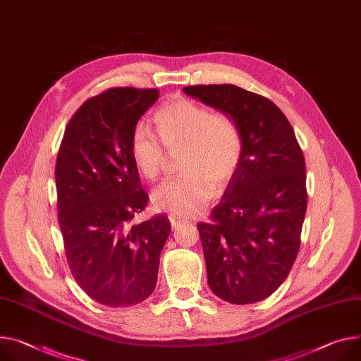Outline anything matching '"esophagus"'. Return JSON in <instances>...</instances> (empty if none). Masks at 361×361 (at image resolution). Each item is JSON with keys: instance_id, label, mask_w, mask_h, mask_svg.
I'll return each mask as SVG.
<instances>
[{"instance_id": "34e87169", "label": "esophagus", "mask_w": 361, "mask_h": 361, "mask_svg": "<svg viewBox=\"0 0 361 361\" xmlns=\"http://www.w3.org/2000/svg\"><path fill=\"white\" fill-rule=\"evenodd\" d=\"M169 219H170V221H171V226H173V227H178V226H181L183 223H185V219H183V217H180V216L174 214V213H171V214L169 216Z\"/></svg>"}]
</instances>
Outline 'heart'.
<instances>
[{
    "label": "heart",
    "mask_w": 361,
    "mask_h": 361,
    "mask_svg": "<svg viewBox=\"0 0 361 361\" xmlns=\"http://www.w3.org/2000/svg\"><path fill=\"white\" fill-rule=\"evenodd\" d=\"M152 122L164 147L183 145L180 166L184 170L155 190L152 202L177 216L192 214L214 197L216 187L224 190L236 177L245 155L243 129L233 115L212 111L184 96L158 108ZM161 145L144 125L130 134V157L149 181H157L164 170L166 148Z\"/></svg>",
    "instance_id": "b5f03b06"
}]
</instances>
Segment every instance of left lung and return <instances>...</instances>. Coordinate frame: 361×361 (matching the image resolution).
Listing matches in <instances>:
<instances>
[{
  "label": "left lung",
  "mask_w": 361,
  "mask_h": 361,
  "mask_svg": "<svg viewBox=\"0 0 361 361\" xmlns=\"http://www.w3.org/2000/svg\"><path fill=\"white\" fill-rule=\"evenodd\" d=\"M233 115L245 134L242 166L199 223L210 289L238 305L272 295L290 272L307 212L305 159L292 125L268 97L235 85L183 89Z\"/></svg>",
  "instance_id": "left-lung-1"
}]
</instances>
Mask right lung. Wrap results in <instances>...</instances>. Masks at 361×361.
<instances>
[{
	"instance_id": "1",
	"label": "right lung",
	"mask_w": 361,
	"mask_h": 361,
	"mask_svg": "<svg viewBox=\"0 0 361 361\" xmlns=\"http://www.w3.org/2000/svg\"><path fill=\"white\" fill-rule=\"evenodd\" d=\"M158 89L111 87L69 121L56 159L57 220L78 285L106 307H130L154 292L159 253L171 232L167 216L133 224L145 210L129 141Z\"/></svg>"
}]
</instances>
